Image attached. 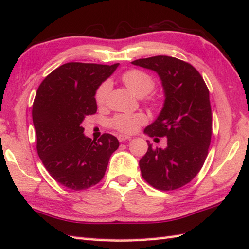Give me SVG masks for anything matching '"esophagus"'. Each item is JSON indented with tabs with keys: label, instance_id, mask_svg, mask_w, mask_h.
Listing matches in <instances>:
<instances>
[{
	"label": "esophagus",
	"instance_id": "esophagus-1",
	"mask_svg": "<svg viewBox=\"0 0 249 249\" xmlns=\"http://www.w3.org/2000/svg\"><path fill=\"white\" fill-rule=\"evenodd\" d=\"M117 139H119L120 142H126V140H130V139H132V137H130V136H126V135L120 134L119 136H117Z\"/></svg>",
	"mask_w": 249,
	"mask_h": 249
}]
</instances>
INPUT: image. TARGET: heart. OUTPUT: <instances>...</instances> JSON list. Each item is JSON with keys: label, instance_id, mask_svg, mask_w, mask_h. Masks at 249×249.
Listing matches in <instances>:
<instances>
[{"label": "heart", "instance_id": "obj_1", "mask_svg": "<svg viewBox=\"0 0 249 249\" xmlns=\"http://www.w3.org/2000/svg\"><path fill=\"white\" fill-rule=\"evenodd\" d=\"M122 81L130 91L137 97H144L150 93L156 87V80L146 71L140 70H129L122 75ZM111 85L109 81H105L99 86L94 98L98 106L103 107L107 105L109 98ZM152 105H160V99L158 97L149 98ZM147 122V117L142 113H120L112 117L109 121V125L113 129L122 134H134L136 133L142 125Z\"/></svg>", "mask_w": 249, "mask_h": 249}]
</instances>
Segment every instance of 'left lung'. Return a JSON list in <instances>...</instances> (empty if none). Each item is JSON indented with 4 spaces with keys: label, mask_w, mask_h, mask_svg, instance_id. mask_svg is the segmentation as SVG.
<instances>
[{
    "label": "left lung",
    "mask_w": 249,
    "mask_h": 249,
    "mask_svg": "<svg viewBox=\"0 0 249 249\" xmlns=\"http://www.w3.org/2000/svg\"><path fill=\"white\" fill-rule=\"evenodd\" d=\"M132 63L158 73L165 94L163 109L144 133L166 137L168 147L153 148L148 142L139 168L152 187L174 191L199 173L208 156L212 134L209 90L195 67L176 57L158 55Z\"/></svg>",
    "instance_id": "left-lung-1"
}]
</instances>
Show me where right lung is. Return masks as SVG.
Segmentation results:
<instances>
[{"instance_id": "add662e5", "label": "right lung", "mask_w": 249, "mask_h": 249, "mask_svg": "<svg viewBox=\"0 0 249 249\" xmlns=\"http://www.w3.org/2000/svg\"><path fill=\"white\" fill-rule=\"evenodd\" d=\"M119 66L71 62L40 84L33 105L37 151L50 175L73 191L98 184L109 159L120 146L111 134L98 140L86 137L81 123L97 112L94 94Z\"/></svg>"}]
</instances>
